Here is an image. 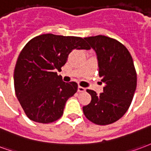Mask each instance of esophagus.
Listing matches in <instances>:
<instances>
[{
    "instance_id": "34e87169",
    "label": "esophagus",
    "mask_w": 151,
    "mask_h": 151,
    "mask_svg": "<svg viewBox=\"0 0 151 151\" xmlns=\"http://www.w3.org/2000/svg\"><path fill=\"white\" fill-rule=\"evenodd\" d=\"M85 91V88H83V87L81 86H79L78 87V92H83Z\"/></svg>"
}]
</instances>
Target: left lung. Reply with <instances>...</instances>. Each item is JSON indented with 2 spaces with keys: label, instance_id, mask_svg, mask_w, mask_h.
<instances>
[{
  "label": "left lung",
  "instance_id": "8db88e82",
  "mask_svg": "<svg viewBox=\"0 0 151 151\" xmlns=\"http://www.w3.org/2000/svg\"><path fill=\"white\" fill-rule=\"evenodd\" d=\"M97 55L99 76L105 83L103 92L87 89L92 101L83 107L87 118L105 125L119 120L130 106L137 86V73L127 48L114 38L104 35L84 38Z\"/></svg>",
  "mask_w": 151,
  "mask_h": 151
}]
</instances>
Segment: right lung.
<instances>
[{"label": "right lung", "mask_w": 151, "mask_h": 151, "mask_svg": "<svg viewBox=\"0 0 151 151\" xmlns=\"http://www.w3.org/2000/svg\"><path fill=\"white\" fill-rule=\"evenodd\" d=\"M75 49L90 47L80 37L46 34L32 38L22 50L14 69V89L31 121L47 124L59 119L67 101L77 92L76 82L65 83L56 72Z\"/></svg>", "instance_id": "right-lung-1"}]
</instances>
